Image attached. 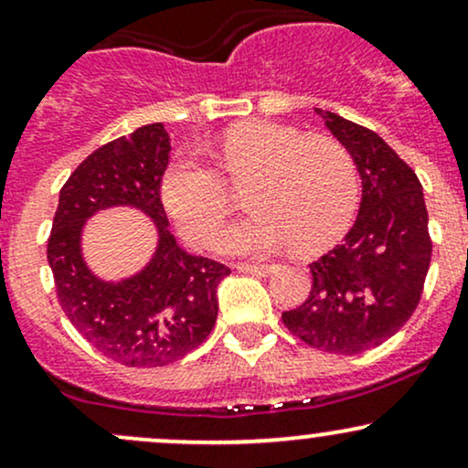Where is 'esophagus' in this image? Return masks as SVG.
Listing matches in <instances>:
<instances>
[{"label": "esophagus", "instance_id": "1", "mask_svg": "<svg viewBox=\"0 0 468 468\" xmlns=\"http://www.w3.org/2000/svg\"><path fill=\"white\" fill-rule=\"evenodd\" d=\"M239 272H250V275H271L275 271L272 264H238Z\"/></svg>", "mask_w": 468, "mask_h": 468}]
</instances>
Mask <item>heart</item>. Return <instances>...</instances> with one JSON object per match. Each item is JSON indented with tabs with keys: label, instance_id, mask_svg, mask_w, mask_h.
I'll return each instance as SVG.
<instances>
[{
	"label": "heart",
	"instance_id": "b5f03b06",
	"mask_svg": "<svg viewBox=\"0 0 468 468\" xmlns=\"http://www.w3.org/2000/svg\"><path fill=\"white\" fill-rule=\"evenodd\" d=\"M216 163L233 186L250 180L244 200L252 208L219 230L218 250L264 255L292 244L314 252L341 238L356 213V163L332 136H308L279 122H241L224 132ZM218 172L196 155H182L163 176L166 211L193 244H207L230 208Z\"/></svg>",
	"mask_w": 468,
	"mask_h": 468
}]
</instances>
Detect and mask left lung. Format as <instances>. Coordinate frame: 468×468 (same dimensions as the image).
Returning <instances> with one entry per match:
<instances>
[{
    "instance_id": "left-lung-1",
    "label": "left lung",
    "mask_w": 468,
    "mask_h": 468,
    "mask_svg": "<svg viewBox=\"0 0 468 468\" xmlns=\"http://www.w3.org/2000/svg\"><path fill=\"white\" fill-rule=\"evenodd\" d=\"M316 114L354 155L363 200L346 239L310 264L308 299L282 321L316 350L352 356L394 336L420 303L429 218L420 180L378 133L332 112Z\"/></svg>"
}]
</instances>
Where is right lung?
Segmentation results:
<instances>
[{
    "label": "right lung",
    "instance_id": "right-lung-1",
    "mask_svg": "<svg viewBox=\"0 0 468 468\" xmlns=\"http://www.w3.org/2000/svg\"><path fill=\"white\" fill-rule=\"evenodd\" d=\"M171 141L163 122L103 144L69 174L48 238L57 299L80 336L127 367H163L196 350L218 319V286L230 268L193 257L169 233L160 185ZM132 203L159 224L153 264L122 284L99 282L80 260L82 222L94 210Z\"/></svg>",
    "mask_w": 468,
    "mask_h": 468
}]
</instances>
